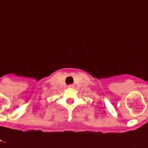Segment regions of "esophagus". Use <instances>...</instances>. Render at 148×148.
Instances as JSON below:
<instances>
[{
	"instance_id": "esophagus-1",
	"label": "esophagus",
	"mask_w": 148,
	"mask_h": 148,
	"mask_svg": "<svg viewBox=\"0 0 148 148\" xmlns=\"http://www.w3.org/2000/svg\"><path fill=\"white\" fill-rule=\"evenodd\" d=\"M68 87H69V88H72V87H73V86H72V85H69V86H68Z\"/></svg>"
}]
</instances>
